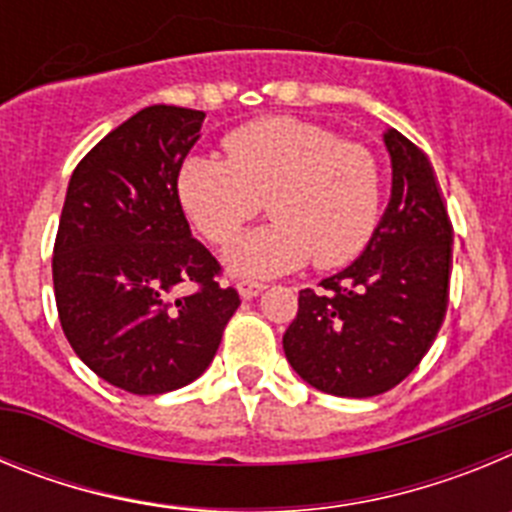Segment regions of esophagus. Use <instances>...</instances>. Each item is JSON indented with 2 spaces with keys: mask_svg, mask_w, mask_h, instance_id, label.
I'll return each mask as SVG.
<instances>
[{
  "mask_svg": "<svg viewBox=\"0 0 512 512\" xmlns=\"http://www.w3.org/2000/svg\"><path fill=\"white\" fill-rule=\"evenodd\" d=\"M235 287H238V292H241L243 300H251V297H256V295H261V292H264L266 284L264 282H253V279H241V282L235 284Z\"/></svg>",
  "mask_w": 512,
  "mask_h": 512,
  "instance_id": "obj_1",
  "label": "esophagus"
}]
</instances>
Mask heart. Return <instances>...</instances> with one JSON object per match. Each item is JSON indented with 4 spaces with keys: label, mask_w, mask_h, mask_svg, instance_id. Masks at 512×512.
Masks as SVG:
<instances>
[{
    "label": "heart",
    "mask_w": 512,
    "mask_h": 512,
    "mask_svg": "<svg viewBox=\"0 0 512 512\" xmlns=\"http://www.w3.org/2000/svg\"><path fill=\"white\" fill-rule=\"evenodd\" d=\"M223 158L192 156L176 189L207 241L228 246L259 215L271 220L230 251V269L277 277L305 261L333 269L372 241L382 210V169L361 143L297 117H261L223 140Z\"/></svg>",
    "instance_id": "obj_1"
}]
</instances>
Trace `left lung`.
I'll use <instances>...</instances> for the list:
<instances>
[{"label": "left lung", "instance_id": "obj_1", "mask_svg": "<svg viewBox=\"0 0 512 512\" xmlns=\"http://www.w3.org/2000/svg\"><path fill=\"white\" fill-rule=\"evenodd\" d=\"M392 200L359 259L302 289L284 354L315 390L374 397L420 364L449 307L451 228L436 174L397 130L384 133Z\"/></svg>", "mask_w": 512, "mask_h": 512}]
</instances>
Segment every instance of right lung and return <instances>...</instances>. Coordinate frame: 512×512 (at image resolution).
<instances>
[{
	"mask_svg": "<svg viewBox=\"0 0 512 512\" xmlns=\"http://www.w3.org/2000/svg\"><path fill=\"white\" fill-rule=\"evenodd\" d=\"M202 120L205 112L171 104L135 112L81 158L63 202L53 246L58 320L76 356L133 395L194 382L241 305L192 238L176 189Z\"/></svg>",
	"mask_w": 512,
	"mask_h": 512,
	"instance_id": "1",
	"label": "right lung"
}]
</instances>
